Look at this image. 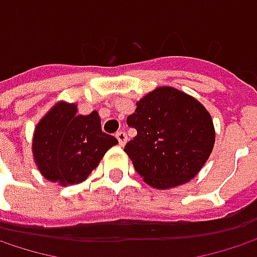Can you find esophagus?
Here are the masks:
<instances>
[{
	"label": "esophagus",
	"mask_w": 257,
	"mask_h": 257,
	"mask_svg": "<svg viewBox=\"0 0 257 257\" xmlns=\"http://www.w3.org/2000/svg\"><path fill=\"white\" fill-rule=\"evenodd\" d=\"M116 138L119 140V144H120V146H125L126 141H128V135H126L125 131H119V132L116 134Z\"/></svg>",
	"instance_id": "1"
}]
</instances>
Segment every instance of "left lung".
Returning <instances> with one entry per match:
<instances>
[{"label":"left lung","instance_id":"1","mask_svg":"<svg viewBox=\"0 0 257 257\" xmlns=\"http://www.w3.org/2000/svg\"><path fill=\"white\" fill-rule=\"evenodd\" d=\"M126 122L137 135L125 152L135 171L155 189L190 181L208 161L216 141L207 108L171 86L144 95Z\"/></svg>","mask_w":257,"mask_h":257}]
</instances>
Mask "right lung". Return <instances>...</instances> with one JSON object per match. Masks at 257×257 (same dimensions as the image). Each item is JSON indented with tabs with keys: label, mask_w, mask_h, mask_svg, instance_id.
<instances>
[{
	"label": "right lung",
	"mask_w": 257,
	"mask_h": 257,
	"mask_svg": "<svg viewBox=\"0 0 257 257\" xmlns=\"http://www.w3.org/2000/svg\"><path fill=\"white\" fill-rule=\"evenodd\" d=\"M119 141L101 129L98 111L77 114V104L59 101L37 123L32 137L34 162L46 180L78 184Z\"/></svg>",
	"instance_id": "1"
}]
</instances>
